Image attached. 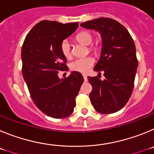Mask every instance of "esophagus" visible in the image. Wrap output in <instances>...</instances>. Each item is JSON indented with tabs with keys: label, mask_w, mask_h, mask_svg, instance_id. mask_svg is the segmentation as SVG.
Returning <instances> with one entry per match:
<instances>
[{
	"label": "esophagus",
	"mask_w": 154,
	"mask_h": 154,
	"mask_svg": "<svg viewBox=\"0 0 154 154\" xmlns=\"http://www.w3.org/2000/svg\"><path fill=\"white\" fill-rule=\"evenodd\" d=\"M83 78H84V81L86 82L87 81V76L85 75H83Z\"/></svg>",
	"instance_id": "1"
}]
</instances>
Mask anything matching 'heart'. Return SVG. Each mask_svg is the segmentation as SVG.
Listing matches in <instances>:
<instances>
[{"mask_svg": "<svg viewBox=\"0 0 154 154\" xmlns=\"http://www.w3.org/2000/svg\"><path fill=\"white\" fill-rule=\"evenodd\" d=\"M76 40L79 43L84 45H90L93 42V36L89 31H82L76 35ZM61 51L62 55L66 58H69L72 55V48H71V44L68 39H64L61 42L60 45ZM89 51L92 53H96L97 51L95 46H89ZM95 60L92 57L88 56L82 58H77L75 60L71 62L70 69L71 70L75 71L78 72L86 73L89 69L94 65Z\"/></svg>", "mask_w": 154, "mask_h": 154, "instance_id": "1", "label": "heart"}]
</instances>
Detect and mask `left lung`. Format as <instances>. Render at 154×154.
<instances>
[{"instance_id":"1","label":"left lung","mask_w":154,"mask_h":154,"mask_svg":"<svg viewBox=\"0 0 154 154\" xmlns=\"http://www.w3.org/2000/svg\"><path fill=\"white\" fill-rule=\"evenodd\" d=\"M82 27L99 31L103 46L94 70L105 79L88 76L92 86L89 94L94 109L99 113L117 112L127 103L134 86L138 61L133 39L123 25L109 17L82 23Z\"/></svg>"}]
</instances>
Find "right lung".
I'll use <instances>...</instances> for the list:
<instances>
[{"mask_svg": "<svg viewBox=\"0 0 154 154\" xmlns=\"http://www.w3.org/2000/svg\"><path fill=\"white\" fill-rule=\"evenodd\" d=\"M79 23L62 24L42 21L27 35L21 48L22 74L31 97L45 115L55 119L69 116L83 83L78 72L58 78V72L69 69L61 51V42L74 33Z\"/></svg>", "mask_w": 154, "mask_h": 154, "instance_id": "add662e5", "label": "right lung"}]
</instances>
